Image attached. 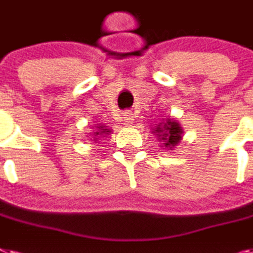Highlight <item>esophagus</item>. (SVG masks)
Masks as SVG:
<instances>
[{
	"label": "esophagus",
	"instance_id": "1",
	"mask_svg": "<svg viewBox=\"0 0 253 253\" xmlns=\"http://www.w3.org/2000/svg\"><path fill=\"white\" fill-rule=\"evenodd\" d=\"M123 121H125V123H126L127 126L132 125V123H133V114L131 113V112H126V113H125V116H123Z\"/></svg>",
	"mask_w": 253,
	"mask_h": 253
}]
</instances>
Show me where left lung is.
<instances>
[{
	"label": "left lung",
	"instance_id": "left-lung-1",
	"mask_svg": "<svg viewBox=\"0 0 253 253\" xmlns=\"http://www.w3.org/2000/svg\"><path fill=\"white\" fill-rule=\"evenodd\" d=\"M153 135H156L161 141V145L163 149L172 150L175 146L180 144L184 135V130L180 126V123L176 120H165V122L158 123L152 131Z\"/></svg>",
	"mask_w": 253,
	"mask_h": 253
}]
</instances>
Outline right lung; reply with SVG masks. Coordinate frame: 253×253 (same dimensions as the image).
<instances>
[{
    "label": "right lung",
    "instance_id": "add662e5",
    "mask_svg": "<svg viewBox=\"0 0 253 253\" xmlns=\"http://www.w3.org/2000/svg\"><path fill=\"white\" fill-rule=\"evenodd\" d=\"M94 128V132L90 133L91 140H94V141H99V140L104 139V137H107L108 135H110L112 131L108 128L107 126H104V125H95Z\"/></svg>",
    "mask_w": 253,
    "mask_h": 253
}]
</instances>
